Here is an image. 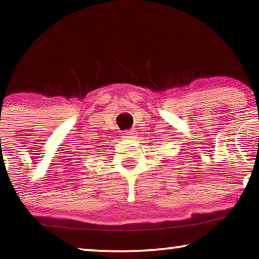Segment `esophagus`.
<instances>
[{
    "mask_svg": "<svg viewBox=\"0 0 259 259\" xmlns=\"http://www.w3.org/2000/svg\"><path fill=\"white\" fill-rule=\"evenodd\" d=\"M125 138H133V136H134V132L133 131H125Z\"/></svg>",
    "mask_w": 259,
    "mask_h": 259,
    "instance_id": "1",
    "label": "esophagus"
}]
</instances>
